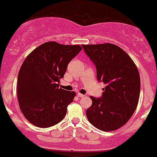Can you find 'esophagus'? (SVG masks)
I'll use <instances>...</instances> for the list:
<instances>
[{
  "instance_id": "1",
  "label": "esophagus",
  "mask_w": 157,
  "mask_h": 157,
  "mask_svg": "<svg viewBox=\"0 0 157 157\" xmlns=\"http://www.w3.org/2000/svg\"><path fill=\"white\" fill-rule=\"evenodd\" d=\"M77 96H78L79 97H85V95H84V94H80V93H78V94H77Z\"/></svg>"
}]
</instances>
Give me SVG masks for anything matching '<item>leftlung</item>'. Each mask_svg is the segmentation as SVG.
Here are the masks:
<instances>
[{
	"mask_svg": "<svg viewBox=\"0 0 157 157\" xmlns=\"http://www.w3.org/2000/svg\"><path fill=\"white\" fill-rule=\"evenodd\" d=\"M95 65L97 77L106 86L100 97H90L86 111L89 122L103 131H113L127 124L139 101L140 78L130 56L112 44L82 45Z\"/></svg>",
	"mask_w": 157,
	"mask_h": 157,
	"instance_id": "8db88e82",
	"label": "left lung"
}]
</instances>
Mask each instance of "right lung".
<instances>
[{
    "label": "right lung",
    "instance_id": "1",
    "mask_svg": "<svg viewBox=\"0 0 157 157\" xmlns=\"http://www.w3.org/2000/svg\"><path fill=\"white\" fill-rule=\"evenodd\" d=\"M81 50L79 45L50 41L26 57L18 73L17 94L21 112L30 124L47 128L64 118L75 93L60 88L59 83Z\"/></svg>",
    "mask_w": 157,
    "mask_h": 157
}]
</instances>
